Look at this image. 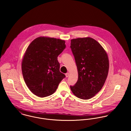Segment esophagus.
<instances>
[{
	"mask_svg": "<svg viewBox=\"0 0 131 131\" xmlns=\"http://www.w3.org/2000/svg\"><path fill=\"white\" fill-rule=\"evenodd\" d=\"M69 75V72H68V73H67L66 74V76L67 77H68Z\"/></svg>",
	"mask_w": 131,
	"mask_h": 131,
	"instance_id": "obj_1",
	"label": "esophagus"
}]
</instances>
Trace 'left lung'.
I'll return each mask as SVG.
<instances>
[{
    "label": "left lung",
    "mask_w": 131,
    "mask_h": 131,
    "mask_svg": "<svg viewBox=\"0 0 131 131\" xmlns=\"http://www.w3.org/2000/svg\"><path fill=\"white\" fill-rule=\"evenodd\" d=\"M70 47L78 74L77 82L70 89L77 97L90 99L102 89L107 78L108 56L98 42L89 37L71 39Z\"/></svg>",
    "instance_id": "8db88e82"
}]
</instances>
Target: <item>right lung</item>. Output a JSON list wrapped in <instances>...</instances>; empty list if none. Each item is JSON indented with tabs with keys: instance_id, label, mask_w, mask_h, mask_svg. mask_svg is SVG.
<instances>
[{
	"instance_id": "right-lung-1",
	"label": "right lung",
	"mask_w": 131,
	"mask_h": 131,
	"mask_svg": "<svg viewBox=\"0 0 131 131\" xmlns=\"http://www.w3.org/2000/svg\"><path fill=\"white\" fill-rule=\"evenodd\" d=\"M65 41L48 37L35 38L28 46L21 62L23 77L30 91L43 97L52 95L66 77L60 71L58 57Z\"/></svg>"
}]
</instances>
